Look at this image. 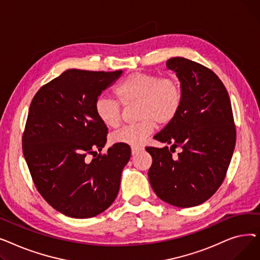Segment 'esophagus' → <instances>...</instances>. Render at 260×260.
Returning a JSON list of instances; mask_svg holds the SVG:
<instances>
[{"mask_svg":"<svg viewBox=\"0 0 260 260\" xmlns=\"http://www.w3.org/2000/svg\"><path fill=\"white\" fill-rule=\"evenodd\" d=\"M141 151H142V147H138V146L132 147V155H133V156L137 155V154H139Z\"/></svg>","mask_w":260,"mask_h":260,"instance_id":"obj_1","label":"esophagus"}]
</instances>
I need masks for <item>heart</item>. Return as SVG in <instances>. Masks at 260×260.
<instances>
[{
    "label": "heart",
    "mask_w": 260,
    "mask_h": 260,
    "mask_svg": "<svg viewBox=\"0 0 260 260\" xmlns=\"http://www.w3.org/2000/svg\"><path fill=\"white\" fill-rule=\"evenodd\" d=\"M115 94L122 105L137 103V124L125 126L112 135V142L133 147L139 146L156 126H165L178 115L183 93L180 82L171 77L160 78L155 74L134 73L116 87ZM94 114L108 128H116L121 121L118 102L98 97L94 101Z\"/></svg>",
    "instance_id": "obj_1"
}]
</instances>
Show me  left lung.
I'll list each match as a JSON object with an SVG mask.
<instances>
[{
    "instance_id": "8db88e82",
    "label": "left lung",
    "mask_w": 260,
    "mask_h": 260,
    "mask_svg": "<svg viewBox=\"0 0 260 260\" xmlns=\"http://www.w3.org/2000/svg\"><path fill=\"white\" fill-rule=\"evenodd\" d=\"M167 68L180 81L183 99L176 118L155 139L171 145L146 147L153 163L148 179L156 195L178 208L196 207L221 185L233 156L236 129L229 93L209 68L182 57ZM179 146L177 159L171 153Z\"/></svg>"
}]
</instances>
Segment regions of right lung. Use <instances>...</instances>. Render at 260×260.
Here are the masks:
<instances>
[{
  "mask_svg": "<svg viewBox=\"0 0 260 260\" xmlns=\"http://www.w3.org/2000/svg\"><path fill=\"white\" fill-rule=\"evenodd\" d=\"M67 70L34 97L23 135V154L39 193L58 212L90 218L115 201L131 147L106 143L107 127L94 114V101L121 77ZM87 154H92L87 161Z\"/></svg>",
  "mask_w": 260,
  "mask_h": 260,
  "instance_id": "1",
  "label": "right lung"
}]
</instances>
